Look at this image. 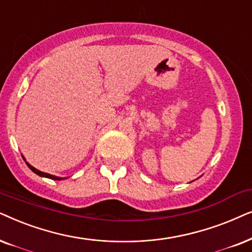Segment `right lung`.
Returning <instances> with one entry per match:
<instances>
[{"label":"right lung","mask_w":252,"mask_h":252,"mask_svg":"<svg viewBox=\"0 0 252 252\" xmlns=\"http://www.w3.org/2000/svg\"><path fill=\"white\" fill-rule=\"evenodd\" d=\"M23 159L25 160V158L23 157ZM25 162H26V165H28L29 168L31 169L33 173H35L36 175H39V176H41V177H47V179L55 180V181H61V180H64V179H66V177H59V176H55V175H50V174H48V173H43V172H41V170H38L36 168H34V167H33V166L30 165V163H29L28 161H26V160H25Z\"/></svg>","instance_id":"1"}]
</instances>
